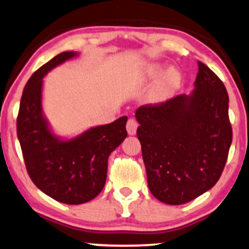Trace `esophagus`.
<instances>
[{
	"label": "esophagus",
	"instance_id": "esophagus-1",
	"mask_svg": "<svg viewBox=\"0 0 249 249\" xmlns=\"http://www.w3.org/2000/svg\"><path fill=\"white\" fill-rule=\"evenodd\" d=\"M137 127H139V124H137L135 120H134V119L128 120L125 128H127V131H128V134H129V135H135Z\"/></svg>",
	"mask_w": 249,
	"mask_h": 249
}]
</instances>
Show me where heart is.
<instances>
[{
    "label": "heart",
    "mask_w": 249,
    "mask_h": 249,
    "mask_svg": "<svg viewBox=\"0 0 249 249\" xmlns=\"http://www.w3.org/2000/svg\"><path fill=\"white\" fill-rule=\"evenodd\" d=\"M163 67L160 65H151L147 70L145 77L149 80H153L162 72ZM182 84V73L176 67H169L162 73L156 85H155L153 92H151L150 98L155 102H160L168 100L171 98Z\"/></svg>",
    "instance_id": "b5f03b06"
}]
</instances>
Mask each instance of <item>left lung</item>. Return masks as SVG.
Masks as SVG:
<instances>
[{
	"label": "left lung",
	"instance_id": "left-lung-1",
	"mask_svg": "<svg viewBox=\"0 0 249 249\" xmlns=\"http://www.w3.org/2000/svg\"><path fill=\"white\" fill-rule=\"evenodd\" d=\"M195 89L135 112L148 186L155 198L182 205L215 185L226 164L232 127L223 81L198 61Z\"/></svg>",
	"mask_w": 249,
	"mask_h": 249
}]
</instances>
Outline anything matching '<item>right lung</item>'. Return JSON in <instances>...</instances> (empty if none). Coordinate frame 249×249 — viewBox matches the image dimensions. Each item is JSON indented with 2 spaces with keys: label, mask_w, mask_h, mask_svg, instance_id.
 Masks as SVG:
<instances>
[{
  "label": "right lung",
  "mask_w": 249,
  "mask_h": 249,
  "mask_svg": "<svg viewBox=\"0 0 249 249\" xmlns=\"http://www.w3.org/2000/svg\"><path fill=\"white\" fill-rule=\"evenodd\" d=\"M78 55L61 52L38 69L23 89L17 116V136L31 180L49 197L69 205L87 203L100 194L108 157L127 137V116L70 139L54 134L43 113V79Z\"/></svg>",
  "instance_id": "right-lung-1"
}]
</instances>
